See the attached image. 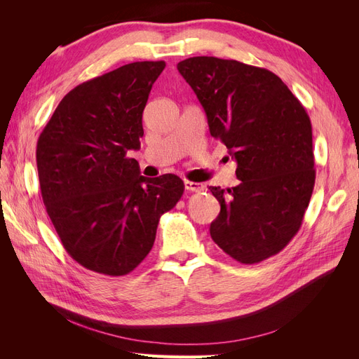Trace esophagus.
<instances>
[{
  "mask_svg": "<svg viewBox=\"0 0 359 359\" xmlns=\"http://www.w3.org/2000/svg\"><path fill=\"white\" fill-rule=\"evenodd\" d=\"M184 187H186L187 191H202L203 186L199 182H191V181H184Z\"/></svg>",
  "mask_w": 359,
  "mask_h": 359,
  "instance_id": "obj_1",
  "label": "esophagus"
}]
</instances>
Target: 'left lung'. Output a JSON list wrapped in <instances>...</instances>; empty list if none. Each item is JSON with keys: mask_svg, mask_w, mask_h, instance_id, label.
<instances>
[{"mask_svg": "<svg viewBox=\"0 0 359 359\" xmlns=\"http://www.w3.org/2000/svg\"><path fill=\"white\" fill-rule=\"evenodd\" d=\"M177 69L199 99L211 136L236 161V187H210L220 203L212 241L238 262H262L297 235L311 198L310 118L266 69L215 57L187 58Z\"/></svg>", "mask_w": 359, "mask_h": 359, "instance_id": "left-lung-1", "label": "left lung"}]
</instances>
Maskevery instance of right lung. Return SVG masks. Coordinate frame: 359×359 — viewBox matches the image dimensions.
I'll use <instances>...</instances> for the list:
<instances>
[{"label":"right lung","instance_id":"obj_1","mask_svg":"<svg viewBox=\"0 0 359 359\" xmlns=\"http://www.w3.org/2000/svg\"><path fill=\"white\" fill-rule=\"evenodd\" d=\"M165 61L126 64L73 88L39 137L43 203L67 253L86 269L126 276L153 248L161 214L184 193L180 177L140 175L142 114Z\"/></svg>","mask_w":359,"mask_h":359}]
</instances>
